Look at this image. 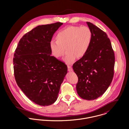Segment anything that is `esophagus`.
Returning a JSON list of instances; mask_svg holds the SVG:
<instances>
[{"instance_id":"obj_1","label":"esophagus","mask_w":129,"mask_h":129,"mask_svg":"<svg viewBox=\"0 0 129 129\" xmlns=\"http://www.w3.org/2000/svg\"><path fill=\"white\" fill-rule=\"evenodd\" d=\"M68 71H69V72H72V71H73V69H72V68L71 67V66H68Z\"/></svg>"}]
</instances>
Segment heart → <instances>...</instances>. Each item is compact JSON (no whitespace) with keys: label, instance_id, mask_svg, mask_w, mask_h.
I'll list each match as a JSON object with an SVG mask.
<instances>
[{"label":"heart","instance_id":"heart-1","mask_svg":"<svg viewBox=\"0 0 129 129\" xmlns=\"http://www.w3.org/2000/svg\"><path fill=\"white\" fill-rule=\"evenodd\" d=\"M55 41L50 43L52 55L57 58L67 54L63 58L68 65L73 64L77 57H81L88 51L91 42L92 33L89 27L71 26L59 31L55 36Z\"/></svg>","mask_w":129,"mask_h":129}]
</instances>
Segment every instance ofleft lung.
<instances>
[{"label":"left lung","mask_w":129,"mask_h":129,"mask_svg":"<svg viewBox=\"0 0 129 129\" xmlns=\"http://www.w3.org/2000/svg\"><path fill=\"white\" fill-rule=\"evenodd\" d=\"M92 33L89 48L73 66L78 81L76 91L82 99L93 100L108 89L114 75L115 55L106 33L90 22H86Z\"/></svg>","instance_id":"obj_1"}]
</instances>
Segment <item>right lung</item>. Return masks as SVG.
Masks as SVG:
<instances>
[{
	"instance_id": "right-lung-1",
	"label": "right lung",
	"mask_w": 129,
	"mask_h": 129,
	"mask_svg": "<svg viewBox=\"0 0 129 129\" xmlns=\"http://www.w3.org/2000/svg\"><path fill=\"white\" fill-rule=\"evenodd\" d=\"M62 23L39 25L20 40L13 57L14 73L19 88L40 106L56 100L68 73L63 62L51 55L50 43Z\"/></svg>"
}]
</instances>
